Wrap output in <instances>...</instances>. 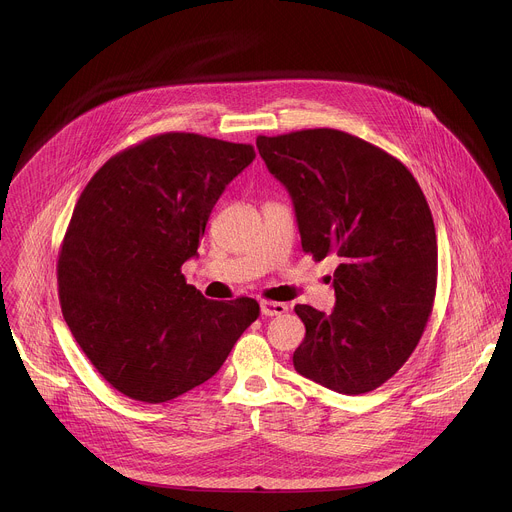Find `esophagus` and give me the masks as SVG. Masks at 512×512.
I'll return each instance as SVG.
<instances>
[{"mask_svg": "<svg viewBox=\"0 0 512 512\" xmlns=\"http://www.w3.org/2000/svg\"><path fill=\"white\" fill-rule=\"evenodd\" d=\"M287 312V306L281 302H261V314L265 318H273V316H281Z\"/></svg>", "mask_w": 512, "mask_h": 512, "instance_id": "esophagus-1", "label": "esophagus"}]
</instances>
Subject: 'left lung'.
I'll return each instance as SVG.
<instances>
[{
    "instance_id": "1",
    "label": "left lung",
    "mask_w": 512,
    "mask_h": 512,
    "mask_svg": "<svg viewBox=\"0 0 512 512\" xmlns=\"http://www.w3.org/2000/svg\"><path fill=\"white\" fill-rule=\"evenodd\" d=\"M257 150L294 200L302 249L338 259L334 310L296 306L306 338L294 367L336 393L375 391L403 367L431 316L429 204L397 158L338 129L259 135Z\"/></svg>"
}]
</instances>
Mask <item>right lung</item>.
Returning a JSON list of instances; mask_svg holds the SVG:
<instances>
[{
    "instance_id": "obj_1",
    "label": "right lung",
    "mask_w": 512,
    "mask_h": 512,
    "mask_svg": "<svg viewBox=\"0 0 512 512\" xmlns=\"http://www.w3.org/2000/svg\"><path fill=\"white\" fill-rule=\"evenodd\" d=\"M253 160L249 143L160 133L105 162L72 210L56 265L62 316L125 397L156 405L202 385L257 320L255 300H206L180 271Z\"/></svg>"
}]
</instances>
